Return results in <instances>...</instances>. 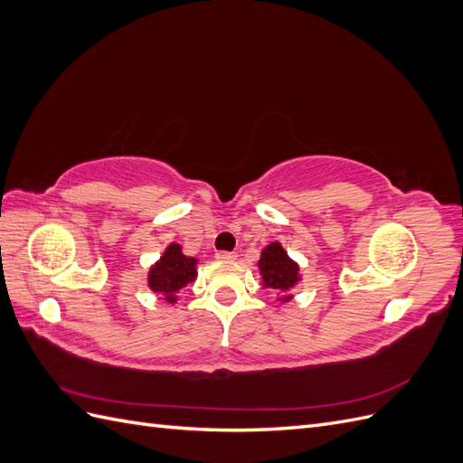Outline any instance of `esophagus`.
I'll use <instances>...</instances> for the list:
<instances>
[{
    "mask_svg": "<svg viewBox=\"0 0 463 463\" xmlns=\"http://www.w3.org/2000/svg\"><path fill=\"white\" fill-rule=\"evenodd\" d=\"M237 255L235 253H230V250H218L216 253V259L218 260H233Z\"/></svg>",
    "mask_w": 463,
    "mask_h": 463,
    "instance_id": "esophagus-1",
    "label": "esophagus"
}]
</instances>
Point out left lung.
I'll use <instances>...</instances> for the list:
<instances>
[{
  "label": "left lung",
  "instance_id": "1",
  "mask_svg": "<svg viewBox=\"0 0 463 463\" xmlns=\"http://www.w3.org/2000/svg\"><path fill=\"white\" fill-rule=\"evenodd\" d=\"M259 269L262 274L264 288L286 291V289L296 286L299 279L298 264L286 255V250L279 243H270L262 250L260 260H259ZM286 299H289V296H286L284 301Z\"/></svg>",
  "mask_w": 463,
  "mask_h": 463
}]
</instances>
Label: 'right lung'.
<instances>
[{
    "label": "right lung",
    "mask_w": 463,
    "mask_h": 463,
    "mask_svg": "<svg viewBox=\"0 0 463 463\" xmlns=\"http://www.w3.org/2000/svg\"><path fill=\"white\" fill-rule=\"evenodd\" d=\"M197 259L185 257L181 253V245L172 243L165 249L164 257L160 262L152 266L148 274V286L154 293H164L165 301L174 303L177 298L175 293L185 288L189 282H193L194 276H197Z\"/></svg>",
    "instance_id": "right-lung-1"
}]
</instances>
